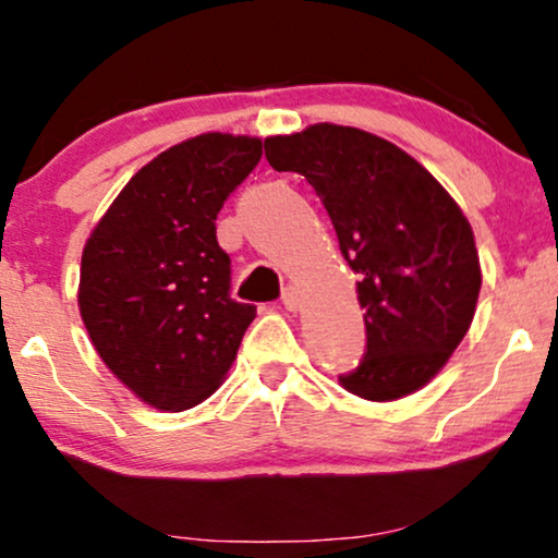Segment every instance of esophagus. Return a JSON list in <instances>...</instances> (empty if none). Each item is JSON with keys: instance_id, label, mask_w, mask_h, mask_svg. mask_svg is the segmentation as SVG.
I'll use <instances>...</instances> for the list:
<instances>
[{"instance_id": "34e87169", "label": "esophagus", "mask_w": 558, "mask_h": 558, "mask_svg": "<svg viewBox=\"0 0 558 558\" xmlns=\"http://www.w3.org/2000/svg\"><path fill=\"white\" fill-rule=\"evenodd\" d=\"M280 301H283V306L288 308V312H299V308H301V291L296 286H286Z\"/></svg>"}]
</instances>
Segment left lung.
I'll list each match as a JSON object with an SVG mask.
<instances>
[{"label":"left lung","instance_id":"8db88e82","mask_svg":"<svg viewBox=\"0 0 558 558\" xmlns=\"http://www.w3.org/2000/svg\"><path fill=\"white\" fill-rule=\"evenodd\" d=\"M275 171L306 177L359 275L366 355L340 377L372 402L418 392L475 317L481 262L460 205L424 166L377 134L319 122L265 140Z\"/></svg>","mask_w":558,"mask_h":558}]
</instances>
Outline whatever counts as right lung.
<instances>
[{
  "label": "right lung",
  "mask_w": 558,
  "mask_h": 558,
  "mask_svg": "<svg viewBox=\"0 0 558 558\" xmlns=\"http://www.w3.org/2000/svg\"><path fill=\"white\" fill-rule=\"evenodd\" d=\"M259 158L250 134L184 140L126 181L85 241L77 306L90 343L158 411L210 398L257 317L228 296L231 259L215 218Z\"/></svg>",
  "instance_id": "1"
}]
</instances>
